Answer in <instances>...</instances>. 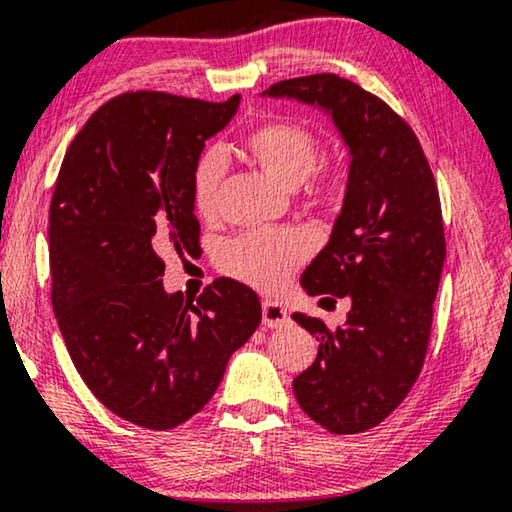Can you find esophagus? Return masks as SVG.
<instances>
[{
    "label": "esophagus",
    "instance_id": "34e87169",
    "mask_svg": "<svg viewBox=\"0 0 512 512\" xmlns=\"http://www.w3.org/2000/svg\"><path fill=\"white\" fill-rule=\"evenodd\" d=\"M262 317H264V326H269V329H280V326H285L289 322L285 305L273 299H266L262 303Z\"/></svg>",
    "mask_w": 512,
    "mask_h": 512
}]
</instances>
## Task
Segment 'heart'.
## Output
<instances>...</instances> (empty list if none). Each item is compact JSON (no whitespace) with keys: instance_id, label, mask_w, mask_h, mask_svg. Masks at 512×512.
Instances as JSON below:
<instances>
[{"instance_id":"b5f03b06","label":"heart","mask_w":512,"mask_h":512,"mask_svg":"<svg viewBox=\"0 0 512 512\" xmlns=\"http://www.w3.org/2000/svg\"><path fill=\"white\" fill-rule=\"evenodd\" d=\"M248 158L285 188H299L310 177L319 158V140L301 121L269 119L255 126L243 140ZM225 179V156L220 149H207L193 170V207L202 218L218 209L220 186ZM319 200L335 195V181L319 179L312 186ZM310 250L308 236L299 230H257L225 243L220 266L243 282L271 289L280 285Z\"/></svg>"}]
</instances>
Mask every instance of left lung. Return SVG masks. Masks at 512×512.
<instances>
[{
  "label": "left lung",
  "instance_id": "1",
  "mask_svg": "<svg viewBox=\"0 0 512 512\" xmlns=\"http://www.w3.org/2000/svg\"><path fill=\"white\" fill-rule=\"evenodd\" d=\"M262 96L329 114L347 147L345 200L301 287L349 296L352 310L335 331L294 312L319 349L292 388L329 432H365L400 407L421 375L446 259L437 183L407 121L340 75L282 80Z\"/></svg>",
  "mask_w": 512,
  "mask_h": 512
}]
</instances>
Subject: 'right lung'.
Listing matches in <instances>:
<instances>
[{
	"label": "right lung",
	"instance_id": "add662e5",
	"mask_svg": "<svg viewBox=\"0 0 512 512\" xmlns=\"http://www.w3.org/2000/svg\"><path fill=\"white\" fill-rule=\"evenodd\" d=\"M225 103L128 91L68 147L50 204L52 308L75 370L112 414L172 430L216 393L262 322L259 296L216 278L190 301L165 292L167 253L195 257L193 170L230 124Z\"/></svg>",
	"mask_w": 512,
	"mask_h": 512
}]
</instances>
